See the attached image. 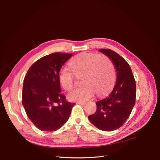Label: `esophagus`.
I'll use <instances>...</instances> for the list:
<instances>
[{"instance_id": "1", "label": "esophagus", "mask_w": 160, "mask_h": 160, "mask_svg": "<svg viewBox=\"0 0 160 160\" xmlns=\"http://www.w3.org/2000/svg\"><path fill=\"white\" fill-rule=\"evenodd\" d=\"M77 104H79V105H85V102H77Z\"/></svg>"}]
</instances>
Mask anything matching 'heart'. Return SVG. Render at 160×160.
Listing matches in <instances>:
<instances>
[{
  "label": "heart",
  "mask_w": 160,
  "mask_h": 160,
  "mask_svg": "<svg viewBox=\"0 0 160 160\" xmlns=\"http://www.w3.org/2000/svg\"><path fill=\"white\" fill-rule=\"evenodd\" d=\"M69 65L76 77L82 76L81 83L83 85L68 94L71 101L84 102L90 99L95 92L98 95L102 96L113 88L115 81L113 66L106 56L83 53L73 58ZM59 80L64 89L69 91L73 88L75 77L69 69H61Z\"/></svg>",
  "instance_id": "obj_1"
}]
</instances>
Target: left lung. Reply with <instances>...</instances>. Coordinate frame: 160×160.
I'll return each instance as SVG.
<instances>
[{
  "label": "left lung",
  "instance_id": "obj_1",
  "mask_svg": "<svg viewBox=\"0 0 160 160\" xmlns=\"http://www.w3.org/2000/svg\"><path fill=\"white\" fill-rule=\"evenodd\" d=\"M113 62L117 81L113 91L95 103L97 110L88 118L102 131H113L122 127L128 119L135 103L136 84L132 69L123 57L110 49H99Z\"/></svg>",
  "mask_w": 160,
  "mask_h": 160
}]
</instances>
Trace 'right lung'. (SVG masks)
I'll return each mask as SVG.
<instances>
[{"label":"right lung","instance_id":"obj_1","mask_svg":"<svg viewBox=\"0 0 160 160\" xmlns=\"http://www.w3.org/2000/svg\"><path fill=\"white\" fill-rule=\"evenodd\" d=\"M72 54L55 52L37 61L24 79L22 103L28 118L40 130L53 132L68 120L75 103L61 94L59 73Z\"/></svg>","mask_w":160,"mask_h":160}]
</instances>
